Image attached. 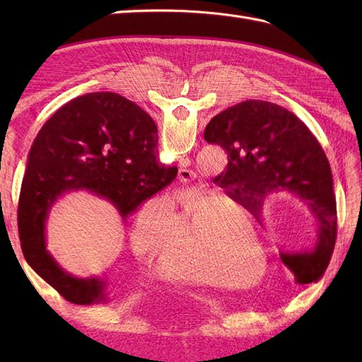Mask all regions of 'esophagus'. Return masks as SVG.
<instances>
[{"label": "esophagus", "mask_w": 362, "mask_h": 362, "mask_svg": "<svg viewBox=\"0 0 362 362\" xmlns=\"http://www.w3.org/2000/svg\"><path fill=\"white\" fill-rule=\"evenodd\" d=\"M179 180L182 182V183H187L188 182H191L193 180V173L189 171V169H180V173H179Z\"/></svg>", "instance_id": "obj_1"}]
</instances>
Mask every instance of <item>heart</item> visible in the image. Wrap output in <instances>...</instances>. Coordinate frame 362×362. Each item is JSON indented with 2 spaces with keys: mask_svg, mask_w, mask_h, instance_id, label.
<instances>
[{
  "mask_svg": "<svg viewBox=\"0 0 362 362\" xmlns=\"http://www.w3.org/2000/svg\"><path fill=\"white\" fill-rule=\"evenodd\" d=\"M218 196L202 191H187L171 197L146 202L136 213L130 241L140 255L151 258L158 253V266L171 275L191 281L232 284L238 276L249 275L255 264V249L263 257L259 230L249 216H235L218 206ZM175 204L176 224L164 239ZM211 229L209 240L203 227ZM165 243H163V240ZM253 276L240 280L252 283Z\"/></svg>",
  "mask_w": 362,
  "mask_h": 362,
  "instance_id": "b5f03b06",
  "label": "heart"
}]
</instances>
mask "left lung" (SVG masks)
<instances>
[{
    "label": "left lung",
    "mask_w": 362,
    "mask_h": 362,
    "mask_svg": "<svg viewBox=\"0 0 362 362\" xmlns=\"http://www.w3.org/2000/svg\"><path fill=\"white\" fill-rule=\"evenodd\" d=\"M204 136L227 152L221 185L259 222L264 197L274 191L306 204L317 221L316 245L280 257L297 283L320 280L334 250L337 218L332 168L311 130L284 107L249 99L211 118Z\"/></svg>",
    "instance_id": "1"
}]
</instances>
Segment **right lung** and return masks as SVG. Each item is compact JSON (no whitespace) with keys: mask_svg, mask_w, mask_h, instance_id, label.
I'll use <instances>...</instances> for the list:
<instances>
[{"mask_svg":"<svg viewBox=\"0 0 362 362\" xmlns=\"http://www.w3.org/2000/svg\"><path fill=\"white\" fill-rule=\"evenodd\" d=\"M157 126L141 107L110 91L73 99L45 122L30 146L18 201V235L28 264L65 300L104 298V281L76 279L46 250L45 224L66 191L87 189L126 219L171 183L175 166L157 157Z\"/></svg>","mask_w":362,"mask_h":362,"instance_id":"right-lung-1","label":"right lung"}]
</instances>
